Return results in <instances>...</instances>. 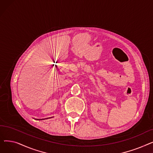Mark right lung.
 I'll return each mask as SVG.
<instances>
[{
    "label": "right lung",
    "instance_id": "1",
    "mask_svg": "<svg viewBox=\"0 0 153 153\" xmlns=\"http://www.w3.org/2000/svg\"><path fill=\"white\" fill-rule=\"evenodd\" d=\"M42 120H45V119H42Z\"/></svg>",
    "mask_w": 153,
    "mask_h": 153
}]
</instances>
